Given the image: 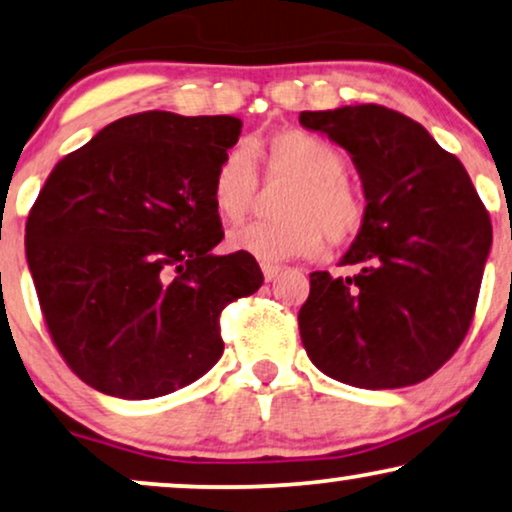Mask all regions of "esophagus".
Segmentation results:
<instances>
[{"instance_id":"esophagus-1","label":"esophagus","mask_w":512,"mask_h":512,"mask_svg":"<svg viewBox=\"0 0 512 512\" xmlns=\"http://www.w3.org/2000/svg\"><path fill=\"white\" fill-rule=\"evenodd\" d=\"M261 268H263L265 282H275L277 275H280V272H282V265H275V263H263Z\"/></svg>"}]
</instances>
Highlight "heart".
Masks as SVG:
<instances>
[{
  "instance_id": "1",
  "label": "heart",
  "mask_w": 512,
  "mask_h": 512,
  "mask_svg": "<svg viewBox=\"0 0 512 512\" xmlns=\"http://www.w3.org/2000/svg\"><path fill=\"white\" fill-rule=\"evenodd\" d=\"M265 176L294 181L284 197L282 221H258L230 232L228 247L261 263L320 256L327 240L348 244L362 230L367 199L360 185L343 174V155L324 138L301 129L280 131L261 148ZM256 195V169L247 150L223 155L211 178V207L225 223H240Z\"/></svg>"
}]
</instances>
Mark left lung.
<instances>
[{
  "label": "left lung",
  "instance_id": "1",
  "mask_svg": "<svg viewBox=\"0 0 512 512\" xmlns=\"http://www.w3.org/2000/svg\"><path fill=\"white\" fill-rule=\"evenodd\" d=\"M353 157L367 216L341 265L310 275L298 313L305 353L355 388L426 381L473 322L491 223L468 171L414 119L383 105L301 112Z\"/></svg>",
  "mask_w": 512,
  "mask_h": 512
}]
</instances>
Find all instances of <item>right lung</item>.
I'll return each mask as SVG.
<instances>
[{
  "mask_svg": "<svg viewBox=\"0 0 512 512\" xmlns=\"http://www.w3.org/2000/svg\"><path fill=\"white\" fill-rule=\"evenodd\" d=\"M242 134L230 115L150 110L105 126L53 167L25 225V254L58 353L86 386L152 400L223 355L218 317L263 272L218 256L211 178Z\"/></svg>",
  "mask_w": 512,
  "mask_h": 512,
  "instance_id": "right-lung-1",
  "label": "right lung"
}]
</instances>
